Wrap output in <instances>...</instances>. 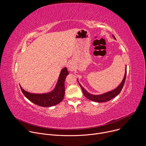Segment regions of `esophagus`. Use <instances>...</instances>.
<instances>
[{
  "label": "esophagus",
  "instance_id": "1",
  "mask_svg": "<svg viewBox=\"0 0 146 146\" xmlns=\"http://www.w3.org/2000/svg\"><path fill=\"white\" fill-rule=\"evenodd\" d=\"M68 69L70 71H73L74 70V67L72 65H69V67H68Z\"/></svg>",
  "mask_w": 146,
  "mask_h": 146
}]
</instances>
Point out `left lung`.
Returning <instances> with one entry per match:
<instances>
[{"label":"left lung","mask_w":146,"mask_h":146,"mask_svg":"<svg viewBox=\"0 0 146 146\" xmlns=\"http://www.w3.org/2000/svg\"><path fill=\"white\" fill-rule=\"evenodd\" d=\"M113 37H114V39H115V37L114 35H113ZM126 76H127V66L125 67V75H124L123 78L122 82H121V84L115 89H114L111 91L108 92L106 93L100 94V95H95L91 94L88 93L84 88H83L80 83H79V85L81 87L82 92H83V94H84V96L88 99H90L92 101H94V102H106L109 100H110L111 99H112L113 98L115 97L117 95H118L120 93V92L121 91V90L123 87L125 81Z\"/></svg>","instance_id":"8db88e82"}]
</instances>
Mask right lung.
Wrapping results in <instances>:
<instances>
[{"label":"right lung","instance_id":"1","mask_svg":"<svg viewBox=\"0 0 146 146\" xmlns=\"http://www.w3.org/2000/svg\"><path fill=\"white\" fill-rule=\"evenodd\" d=\"M69 72L65 67L60 71L58 80L53 91L45 94H32L25 91L20 86L21 90L25 97L37 105L51 107L59 103L65 95V80Z\"/></svg>","mask_w":146,"mask_h":146}]
</instances>
